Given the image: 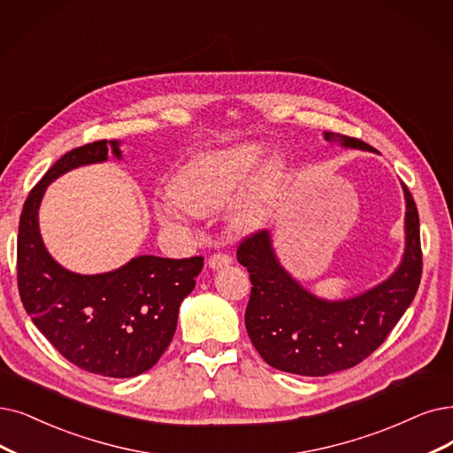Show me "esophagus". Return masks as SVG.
Segmentation results:
<instances>
[{
  "instance_id": "esophagus-1",
  "label": "esophagus",
  "mask_w": 453,
  "mask_h": 453,
  "mask_svg": "<svg viewBox=\"0 0 453 453\" xmlns=\"http://www.w3.org/2000/svg\"><path fill=\"white\" fill-rule=\"evenodd\" d=\"M232 264V257L226 255V252H213L208 260V265L213 269H219V267H226Z\"/></svg>"
}]
</instances>
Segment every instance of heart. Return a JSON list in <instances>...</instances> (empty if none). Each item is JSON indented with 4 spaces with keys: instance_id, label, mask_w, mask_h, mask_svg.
I'll list each match as a JSON object with an SVG mask.
<instances>
[{
    "instance_id": "obj_1",
    "label": "heart",
    "mask_w": 453,
    "mask_h": 453,
    "mask_svg": "<svg viewBox=\"0 0 453 453\" xmlns=\"http://www.w3.org/2000/svg\"><path fill=\"white\" fill-rule=\"evenodd\" d=\"M262 154L260 144L243 142L196 157L174 180L173 195L157 206L159 217L176 223L188 215L211 213L226 206L257 171ZM282 182L284 164L279 157L269 159L234 204L232 225L242 230L264 225L279 203Z\"/></svg>"
}]
</instances>
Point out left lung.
Returning a JSON list of instances; mask_svg holds the SVG:
<instances>
[{
	"instance_id": "1",
	"label": "left lung",
	"mask_w": 453,
	"mask_h": 453,
	"mask_svg": "<svg viewBox=\"0 0 453 453\" xmlns=\"http://www.w3.org/2000/svg\"><path fill=\"white\" fill-rule=\"evenodd\" d=\"M336 137L325 132L327 141ZM340 141L351 149L372 150L357 137ZM403 191L407 249L402 265L383 284L348 301H321L303 289L277 262L267 230L242 238L236 257L252 284L245 327L269 366L306 377L329 375L363 363L387 340L422 279L418 210L407 186Z\"/></svg>"
}]
</instances>
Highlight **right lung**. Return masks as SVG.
<instances>
[{
  "mask_svg": "<svg viewBox=\"0 0 453 453\" xmlns=\"http://www.w3.org/2000/svg\"><path fill=\"white\" fill-rule=\"evenodd\" d=\"M112 149L110 150L109 147ZM120 157L117 141L72 149L35 186L18 226L16 279L26 312L66 360L104 377H135L165 353L176 331L180 303L195 288L203 257H137L111 273L78 275L53 260L39 232V204L63 173Z\"/></svg>",
  "mask_w": 453,
  "mask_h": 453,
  "instance_id": "right-lung-1",
  "label": "right lung"
}]
</instances>
